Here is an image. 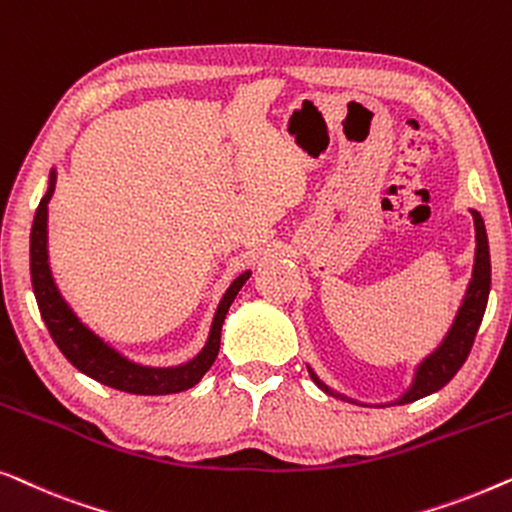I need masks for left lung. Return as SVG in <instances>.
Masks as SVG:
<instances>
[{
    "instance_id": "obj_1",
    "label": "left lung",
    "mask_w": 512,
    "mask_h": 512,
    "mask_svg": "<svg viewBox=\"0 0 512 512\" xmlns=\"http://www.w3.org/2000/svg\"><path fill=\"white\" fill-rule=\"evenodd\" d=\"M471 214L475 223V263H473V275H471V282H468L466 296L461 300L457 317H454L450 331H447L443 342L436 347V352H431L422 363H419L415 370V377H412L410 389L394 401L398 405L412 403L417 401V398L436 394L438 389H443L445 384L457 375V370L464 366L468 354H471L475 333H478L482 317H485L489 286H492V263H489V242H487L485 221H482V216L475 212V209H471ZM307 370H310V377L314 380V384H317L321 391H326L328 396H338V398H345L349 403H356L354 398H347L338 394V391H333L331 387H326L310 366H307Z\"/></svg>"
}]
</instances>
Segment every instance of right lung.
I'll use <instances>...</instances> for the list:
<instances>
[{
  "label": "right lung",
  "instance_id": "1",
  "mask_svg": "<svg viewBox=\"0 0 512 512\" xmlns=\"http://www.w3.org/2000/svg\"><path fill=\"white\" fill-rule=\"evenodd\" d=\"M55 191V170H51L48 177L46 195L41 198L37 214H34L32 235H30V275H32V289L37 296V305L41 312V319L51 333V338L67 361L74 368H79L83 375L93 377V380L107 384L111 389L125 391V394H139V396H165V394H179L195 387L202 380V375L212 368V363L219 354L221 347V326L226 319L228 307L233 303L237 291L247 282L251 270L242 272L240 277L233 279L228 291L223 293L219 307L214 312L212 328H209V338L205 347L200 349L198 356L191 361L181 363V366L170 368H153L142 366L125 359L118 354L114 347L107 345L100 335H95L83 321L76 317L67 300L55 284L51 265H48V202Z\"/></svg>",
  "mask_w": 512,
  "mask_h": 512
}]
</instances>
